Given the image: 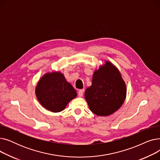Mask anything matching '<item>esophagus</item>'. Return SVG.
<instances>
[{
	"label": "esophagus",
	"mask_w": 160,
	"mask_h": 160,
	"mask_svg": "<svg viewBox=\"0 0 160 160\" xmlns=\"http://www.w3.org/2000/svg\"><path fill=\"white\" fill-rule=\"evenodd\" d=\"M83 92H84V89H80L78 91V95L80 97H82L83 96Z\"/></svg>",
	"instance_id": "34e87169"
}]
</instances>
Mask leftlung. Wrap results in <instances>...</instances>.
I'll return each mask as SVG.
<instances>
[{
    "label": "left lung",
    "instance_id": "8db88e82",
    "mask_svg": "<svg viewBox=\"0 0 160 160\" xmlns=\"http://www.w3.org/2000/svg\"><path fill=\"white\" fill-rule=\"evenodd\" d=\"M127 87L119 70L110 62L95 71L92 85L85 91L90 110L99 116H108L123 104Z\"/></svg>",
    "mask_w": 160,
    "mask_h": 160
}]
</instances>
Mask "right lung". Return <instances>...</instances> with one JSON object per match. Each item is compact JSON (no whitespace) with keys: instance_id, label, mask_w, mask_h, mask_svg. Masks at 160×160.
I'll return each mask as SVG.
<instances>
[{"instance_id":"right-lung-1","label":"right lung","mask_w":160,"mask_h":160,"mask_svg":"<svg viewBox=\"0 0 160 160\" xmlns=\"http://www.w3.org/2000/svg\"><path fill=\"white\" fill-rule=\"evenodd\" d=\"M36 95L45 108L56 113L63 110L77 93L63 74L53 72L45 74L40 79L36 88Z\"/></svg>"}]
</instances>
